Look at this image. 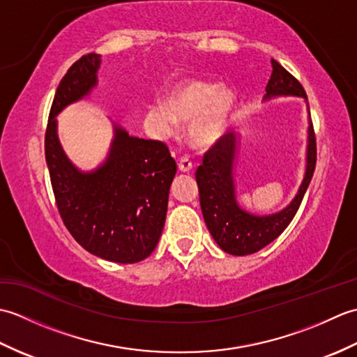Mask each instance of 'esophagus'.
Wrapping results in <instances>:
<instances>
[{
    "label": "esophagus",
    "mask_w": 357,
    "mask_h": 357,
    "mask_svg": "<svg viewBox=\"0 0 357 357\" xmlns=\"http://www.w3.org/2000/svg\"><path fill=\"white\" fill-rule=\"evenodd\" d=\"M178 165H179V170H181V172H184V173L190 172V170H192V167H193L192 161H190V159H188L187 156H183V158H181V159H179V162H178Z\"/></svg>",
    "instance_id": "obj_1"
}]
</instances>
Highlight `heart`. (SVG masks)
Listing matches in <instances>:
<instances>
[{"label":"heart","instance_id":"obj_1","mask_svg":"<svg viewBox=\"0 0 357 357\" xmlns=\"http://www.w3.org/2000/svg\"><path fill=\"white\" fill-rule=\"evenodd\" d=\"M234 109L236 98L230 89L187 78L172 90L169 100L149 105L144 126L155 138H167L178 127V121H190L188 138L196 147H210L225 133Z\"/></svg>","mask_w":357,"mask_h":357}]
</instances>
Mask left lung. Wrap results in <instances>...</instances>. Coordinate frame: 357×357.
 Wrapping results in <instances>:
<instances>
[{"instance_id":"obj_1","label":"left lung","mask_w":357,"mask_h":357,"mask_svg":"<svg viewBox=\"0 0 357 357\" xmlns=\"http://www.w3.org/2000/svg\"><path fill=\"white\" fill-rule=\"evenodd\" d=\"M273 72L265 87V98L293 95L307 100L301 82L287 72L275 59H271ZM236 155V136L225 133L215 146L204 155L202 164L196 170V183L199 188V202L204 221L216 244L225 253L245 256L259 252L282 233L298 211L316 169V135L313 124L308 127L307 169L296 198L287 208L268 216H256L242 210L236 202L233 183V162Z\"/></svg>"}]
</instances>
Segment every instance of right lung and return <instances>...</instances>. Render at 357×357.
Wrapping results in <instances>:
<instances>
[{"instance_id": "add662e5", "label": "right lung", "mask_w": 357, "mask_h": 357, "mask_svg": "<svg viewBox=\"0 0 357 357\" xmlns=\"http://www.w3.org/2000/svg\"><path fill=\"white\" fill-rule=\"evenodd\" d=\"M100 55L75 61L59 82L45 128L44 150L56 207L67 230L105 261L135 264L153 252L164 229L176 162L161 141L141 139L115 126L110 153L84 173L63 151L55 116L96 86Z\"/></svg>"}]
</instances>
